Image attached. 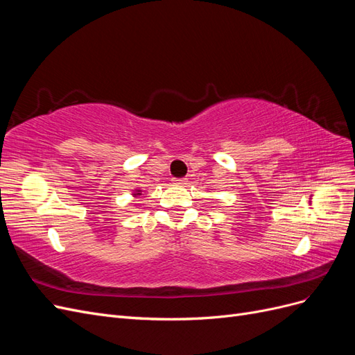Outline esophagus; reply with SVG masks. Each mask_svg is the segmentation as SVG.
<instances>
[{
	"label": "esophagus",
	"mask_w": 355,
	"mask_h": 355,
	"mask_svg": "<svg viewBox=\"0 0 355 355\" xmlns=\"http://www.w3.org/2000/svg\"><path fill=\"white\" fill-rule=\"evenodd\" d=\"M187 179H173V184L175 185H178V187H184V185H187Z\"/></svg>",
	"instance_id": "obj_1"
}]
</instances>
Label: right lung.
<instances>
[{
    "mask_svg": "<svg viewBox=\"0 0 355 355\" xmlns=\"http://www.w3.org/2000/svg\"><path fill=\"white\" fill-rule=\"evenodd\" d=\"M141 192H142L141 189H136V192H135V194H133V196H141Z\"/></svg>",
    "mask_w": 355,
    "mask_h": 355,
    "instance_id": "obj_1",
    "label": "right lung"
}]
</instances>
